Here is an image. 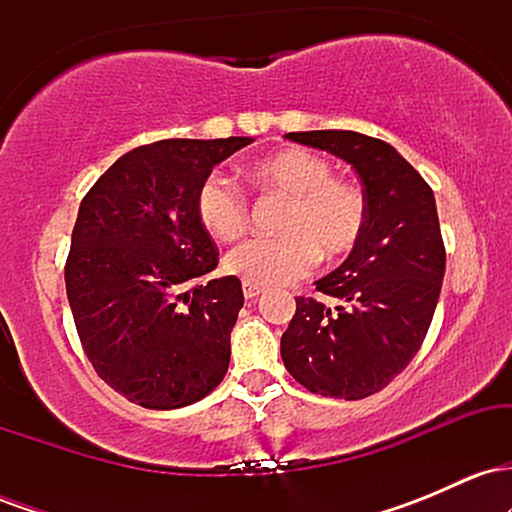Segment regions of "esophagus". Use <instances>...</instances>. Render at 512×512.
Instances as JSON below:
<instances>
[{
	"mask_svg": "<svg viewBox=\"0 0 512 512\" xmlns=\"http://www.w3.org/2000/svg\"><path fill=\"white\" fill-rule=\"evenodd\" d=\"M262 293L260 286H252V284H243V296L248 298V301H252V298H257Z\"/></svg>",
	"mask_w": 512,
	"mask_h": 512,
	"instance_id": "1",
	"label": "esophagus"
}]
</instances>
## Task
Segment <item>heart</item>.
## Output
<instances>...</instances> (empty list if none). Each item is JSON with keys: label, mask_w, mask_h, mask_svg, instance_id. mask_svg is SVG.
<instances>
[{"label": "heart", "mask_w": 512, "mask_h": 512, "mask_svg": "<svg viewBox=\"0 0 512 512\" xmlns=\"http://www.w3.org/2000/svg\"><path fill=\"white\" fill-rule=\"evenodd\" d=\"M248 180L262 192L286 197L276 238H250L226 255V269L252 286H286L315 267L320 252H349L366 226L361 190L334 178L322 156L281 149L250 163ZM197 219L209 236L236 240L248 226V199L233 182L209 175L195 197Z\"/></svg>", "instance_id": "1"}]
</instances>
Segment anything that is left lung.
<instances>
[{
	"mask_svg": "<svg viewBox=\"0 0 512 512\" xmlns=\"http://www.w3.org/2000/svg\"><path fill=\"white\" fill-rule=\"evenodd\" d=\"M286 139L330 151L356 170L366 226L349 257L315 281L337 305L296 298L281 358L315 395L363 399L407 368L431 327L445 274L436 197L383 139L344 129L289 132Z\"/></svg>",
	"mask_w": 512,
	"mask_h": 512,
	"instance_id": "8db88e82",
	"label": "left lung"
}]
</instances>
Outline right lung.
<instances>
[{"instance_id":"obj_1","label":"right lung","mask_w":512,"mask_h":512,"mask_svg":"<svg viewBox=\"0 0 512 512\" xmlns=\"http://www.w3.org/2000/svg\"><path fill=\"white\" fill-rule=\"evenodd\" d=\"M252 142L137 146L81 199L64 267L69 308L91 366L139 407H187L226 375L243 286L209 279L219 250L195 197L214 166Z\"/></svg>"}]
</instances>
